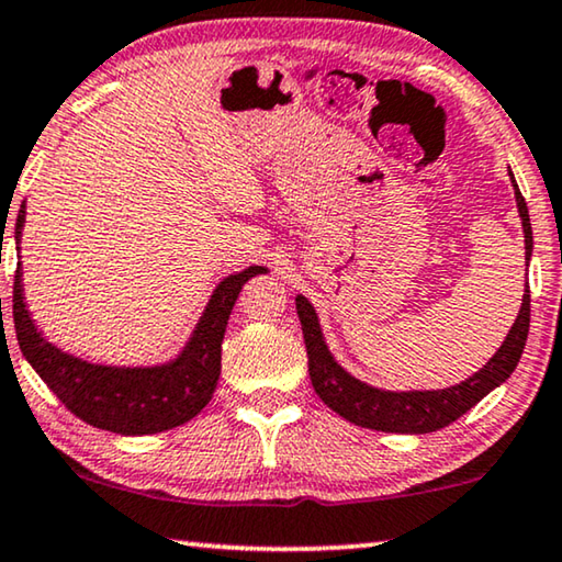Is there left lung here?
Wrapping results in <instances>:
<instances>
[{"label":"left lung","mask_w":562,"mask_h":562,"mask_svg":"<svg viewBox=\"0 0 562 562\" xmlns=\"http://www.w3.org/2000/svg\"><path fill=\"white\" fill-rule=\"evenodd\" d=\"M512 175V172H509ZM515 182V177H512ZM515 198L525 227V256L530 261L532 256V227L527 202L515 182ZM296 314L304 331V345L308 357V378L316 395L324 405H329L349 423L372 430H387V434H430L449 426L463 413L482 401L486 393H492L499 382L507 380L515 372L519 357H522L527 331H530V289H525L522 308L515 327L509 329L504 345L497 355L484 364L476 375L459 382L449 390H423V393H385V390L370 387L364 382L347 375L339 364L331 360L327 345H324L319 322L312 304L304 296H296Z\"/></svg>","instance_id":"obj_1"}]
</instances>
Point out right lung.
<instances>
[{
  "label": "right lung",
  "mask_w": 562,
  "mask_h": 562,
  "mask_svg": "<svg viewBox=\"0 0 562 562\" xmlns=\"http://www.w3.org/2000/svg\"><path fill=\"white\" fill-rule=\"evenodd\" d=\"M24 205L14 231H22ZM266 268L250 266L225 279L194 329L180 360L165 368H103L70 357L40 337L22 296V273L14 271L12 316L22 355L72 416L121 436L159 434L182 426L210 403L221 378V345L227 316L243 283Z\"/></svg>",
  "instance_id": "1"
}]
</instances>
